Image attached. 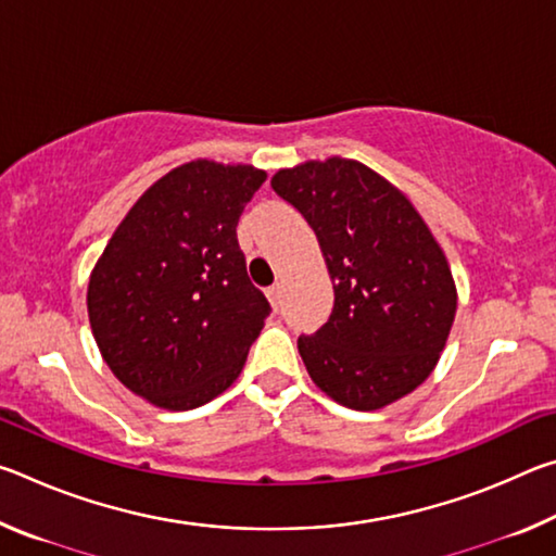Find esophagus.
Listing matches in <instances>:
<instances>
[{
    "mask_svg": "<svg viewBox=\"0 0 556 556\" xmlns=\"http://www.w3.org/2000/svg\"><path fill=\"white\" fill-rule=\"evenodd\" d=\"M267 299L271 301V306L279 308V304H281V285H279V281L267 289Z\"/></svg>",
    "mask_w": 556,
    "mask_h": 556,
    "instance_id": "obj_1",
    "label": "esophagus"
}]
</instances>
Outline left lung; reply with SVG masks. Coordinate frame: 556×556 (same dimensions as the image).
Masks as SVG:
<instances>
[{
	"instance_id": "obj_1",
	"label": "left lung",
	"mask_w": 556,
	"mask_h": 556,
	"mask_svg": "<svg viewBox=\"0 0 556 556\" xmlns=\"http://www.w3.org/2000/svg\"><path fill=\"white\" fill-rule=\"evenodd\" d=\"M271 188L304 215L333 281V312L299 353L328 397L370 412L425 382L456 316L444 250L400 188L353 159L281 168Z\"/></svg>"
}]
</instances>
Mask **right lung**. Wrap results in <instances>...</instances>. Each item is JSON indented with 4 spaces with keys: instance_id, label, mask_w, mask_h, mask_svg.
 I'll use <instances>...</instances> for the list:
<instances>
[{
    "instance_id": "add662e5",
    "label": "right lung",
    "mask_w": 556,
    "mask_h": 556,
    "mask_svg": "<svg viewBox=\"0 0 556 556\" xmlns=\"http://www.w3.org/2000/svg\"><path fill=\"white\" fill-rule=\"evenodd\" d=\"M267 174L195 159L149 186L88 285V316L115 378L164 409H193L238 380L269 316L238 244Z\"/></svg>"
}]
</instances>
